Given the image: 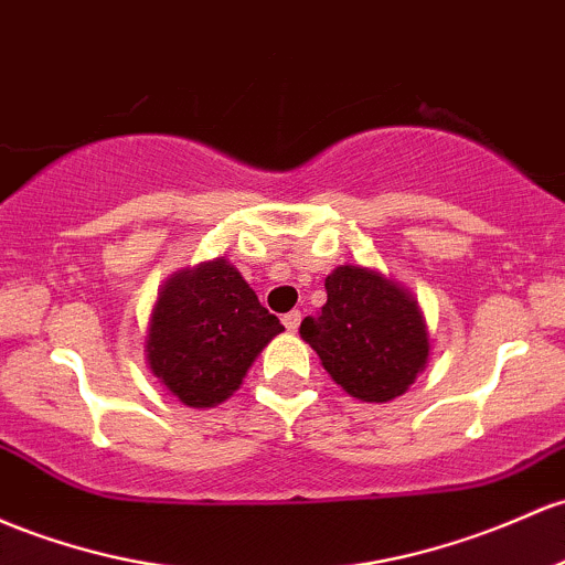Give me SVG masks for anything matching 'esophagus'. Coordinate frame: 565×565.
<instances>
[{
	"mask_svg": "<svg viewBox=\"0 0 565 565\" xmlns=\"http://www.w3.org/2000/svg\"><path fill=\"white\" fill-rule=\"evenodd\" d=\"M300 319H302V313L300 311H289V313H284V327H287L289 332H297V327H300Z\"/></svg>",
	"mask_w": 565,
	"mask_h": 565,
	"instance_id": "esophagus-1",
	"label": "esophagus"
}]
</instances>
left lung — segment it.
I'll return each mask as SVG.
<instances>
[{
    "label": "left lung",
    "mask_w": 565,
    "mask_h": 565,
    "mask_svg": "<svg viewBox=\"0 0 565 565\" xmlns=\"http://www.w3.org/2000/svg\"><path fill=\"white\" fill-rule=\"evenodd\" d=\"M327 302L306 316L300 338L343 392L362 402L405 394L429 362L418 300L383 273L340 265L324 281Z\"/></svg>",
    "instance_id": "obj_1"
}]
</instances>
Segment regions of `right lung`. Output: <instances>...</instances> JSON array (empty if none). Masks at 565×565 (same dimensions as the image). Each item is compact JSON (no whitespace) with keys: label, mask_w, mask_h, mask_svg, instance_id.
I'll return each mask as SVG.
<instances>
[{"label":"right lung","mask_w":565,"mask_h":565,"mask_svg":"<svg viewBox=\"0 0 565 565\" xmlns=\"http://www.w3.org/2000/svg\"><path fill=\"white\" fill-rule=\"evenodd\" d=\"M281 321L225 257L173 273L158 292L147 330L152 375L188 407L225 402Z\"/></svg>","instance_id":"obj_1"}]
</instances>
